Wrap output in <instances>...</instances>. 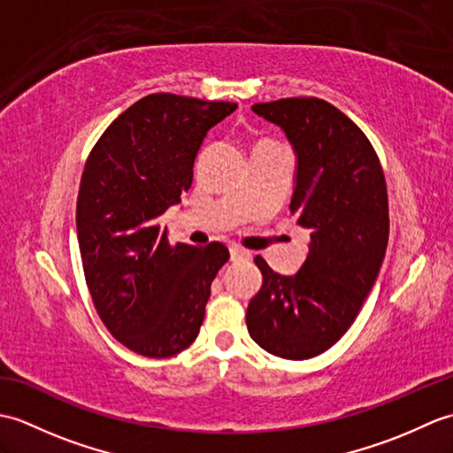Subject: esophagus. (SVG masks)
Returning a JSON list of instances; mask_svg holds the SVG:
<instances>
[{"label": "esophagus", "mask_w": 453, "mask_h": 453, "mask_svg": "<svg viewBox=\"0 0 453 453\" xmlns=\"http://www.w3.org/2000/svg\"><path fill=\"white\" fill-rule=\"evenodd\" d=\"M229 255H232V261H243V258H251V253L245 251V249H239V247L229 249Z\"/></svg>", "instance_id": "1"}]
</instances>
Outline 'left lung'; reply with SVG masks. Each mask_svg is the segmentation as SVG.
I'll return each mask as SVG.
<instances>
[{
  "mask_svg": "<svg viewBox=\"0 0 453 453\" xmlns=\"http://www.w3.org/2000/svg\"><path fill=\"white\" fill-rule=\"evenodd\" d=\"M251 109L292 143L290 214L311 243L294 276L255 258L263 286L249 302L247 329L274 356L313 358L350 329L380 274L389 239L386 177L365 134L331 103L294 97Z\"/></svg>",
  "mask_w": 453,
  "mask_h": 453,
  "instance_id": "1",
  "label": "left lung"
}]
</instances>
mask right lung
Returning <instances> with one entry per match:
<instances>
[{"label":"right lung","mask_w":453,"mask_h":453,"mask_svg":"<svg viewBox=\"0 0 453 453\" xmlns=\"http://www.w3.org/2000/svg\"><path fill=\"white\" fill-rule=\"evenodd\" d=\"M235 109L148 95L103 132L85 163L75 211L85 280L114 339L148 358L195 342L211 280L229 258L218 242L169 245L157 218L190 188L208 130Z\"/></svg>","instance_id":"right-lung-1"}]
</instances>
